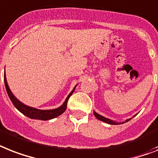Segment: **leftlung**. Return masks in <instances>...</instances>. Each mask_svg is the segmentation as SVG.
Segmentation results:
<instances>
[{
	"instance_id": "obj_1",
	"label": "left lung",
	"mask_w": 158,
	"mask_h": 158,
	"mask_svg": "<svg viewBox=\"0 0 158 158\" xmlns=\"http://www.w3.org/2000/svg\"><path fill=\"white\" fill-rule=\"evenodd\" d=\"M94 115L96 116V118H97V119H99V120H101V121L102 122H105V123H109V124H112V125H117V124H120L118 123H116V122L114 121H112V120H110V119L109 118H105V117L101 116V115L98 114L97 113L94 112ZM129 121V119H127L126 122H128Z\"/></svg>"
}]
</instances>
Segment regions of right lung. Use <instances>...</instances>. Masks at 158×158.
Segmentation results:
<instances>
[{"label":"right lung","instance_id":"right-lung-1","mask_svg":"<svg viewBox=\"0 0 158 158\" xmlns=\"http://www.w3.org/2000/svg\"><path fill=\"white\" fill-rule=\"evenodd\" d=\"M4 81H5V85H6V92L8 93V96L10 97V99L11 100L12 103L14 104V106L16 107L17 110H19L22 114H23L24 115H26L28 118L33 119H40V120H49V119L54 118L56 117L61 115V114H63L66 110V107H67V101L70 98V97L72 95V93L74 92L75 89V88L73 89L72 92H70V94L68 95L67 98L66 99L65 102L63 103V105L61 106H60L59 108L55 109V110H37L35 108H32V107H29V106H26L24 104H23L22 102L17 99L16 97L13 95V93L10 91V88H9L8 83L6 81V72H5V75H4Z\"/></svg>","mask_w":158,"mask_h":158}]
</instances>
